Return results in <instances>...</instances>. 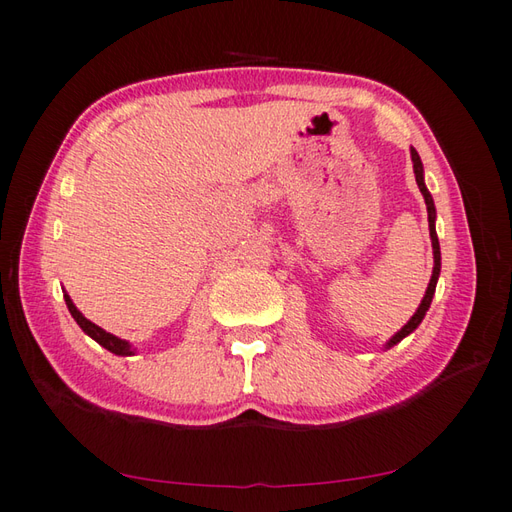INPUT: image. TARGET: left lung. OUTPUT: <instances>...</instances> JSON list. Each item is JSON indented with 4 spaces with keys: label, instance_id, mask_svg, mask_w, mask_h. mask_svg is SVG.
I'll list each match as a JSON object with an SVG mask.
<instances>
[{
    "label": "left lung",
    "instance_id": "1",
    "mask_svg": "<svg viewBox=\"0 0 512 512\" xmlns=\"http://www.w3.org/2000/svg\"><path fill=\"white\" fill-rule=\"evenodd\" d=\"M412 153V164H414V175H416V184L423 192V199H425V206H427V219H429V236H431V249H434V271H431V278H429V285L427 291L423 295V300H420L416 313L410 317V322H407L399 333H394L388 342H385V350L396 346L405 339L407 335H412L418 324L423 322L425 313L429 311V304L434 300V293H436V285H438V278H440V243H438V234H436V206H434V197L429 195V190L425 186V170H423V162H420V157L416 153V149L410 151Z\"/></svg>",
    "mask_w": 512,
    "mask_h": 512
}]
</instances>
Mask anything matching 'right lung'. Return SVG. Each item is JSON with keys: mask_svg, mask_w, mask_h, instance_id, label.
<instances>
[{"mask_svg": "<svg viewBox=\"0 0 512 512\" xmlns=\"http://www.w3.org/2000/svg\"><path fill=\"white\" fill-rule=\"evenodd\" d=\"M63 298H65L67 309H70V313H72V317L76 320V324L83 328L85 335L92 337L94 342H98L102 348H107L109 352H113V355H120V357H131V355H135V348L127 342V339H120V337H116V335H111V333L105 331V328H100V326H96L94 322H89L87 317L76 309V304L72 302V298H70V295H67L65 291H63Z\"/></svg>", "mask_w": 512, "mask_h": 512, "instance_id": "add662e5", "label": "right lung"}]
</instances>
